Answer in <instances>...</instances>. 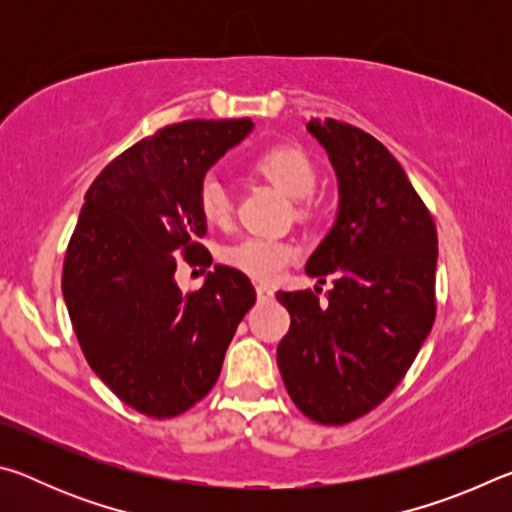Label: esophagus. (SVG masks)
Masks as SVG:
<instances>
[{
    "label": "esophagus",
    "instance_id": "1",
    "mask_svg": "<svg viewBox=\"0 0 512 512\" xmlns=\"http://www.w3.org/2000/svg\"><path fill=\"white\" fill-rule=\"evenodd\" d=\"M255 291H257V300L259 302H268V300H273V296H275L273 289L266 287V284H257Z\"/></svg>",
    "mask_w": 512,
    "mask_h": 512
}]
</instances>
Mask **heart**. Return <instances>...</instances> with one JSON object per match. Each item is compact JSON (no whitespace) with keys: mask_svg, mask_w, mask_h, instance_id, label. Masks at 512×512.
<instances>
[{"mask_svg":"<svg viewBox=\"0 0 512 512\" xmlns=\"http://www.w3.org/2000/svg\"><path fill=\"white\" fill-rule=\"evenodd\" d=\"M259 176L266 178L282 194L298 198V212H309V194L316 187V169L309 155L298 146L280 144L262 151L253 162ZM196 203L207 223L221 225L230 219L232 203L228 189L214 173L201 178L196 189ZM300 250L293 241L275 237H244L223 248V262L255 280H273L298 259Z\"/></svg>","mask_w":512,"mask_h":512,"instance_id":"1","label":"heart"}]
</instances>
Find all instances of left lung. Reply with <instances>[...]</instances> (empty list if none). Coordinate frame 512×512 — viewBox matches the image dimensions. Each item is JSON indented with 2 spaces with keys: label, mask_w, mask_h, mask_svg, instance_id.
I'll return each mask as SVG.
<instances>
[{
  "label": "left lung",
  "mask_w": 512,
  "mask_h": 512,
  "mask_svg": "<svg viewBox=\"0 0 512 512\" xmlns=\"http://www.w3.org/2000/svg\"><path fill=\"white\" fill-rule=\"evenodd\" d=\"M339 178L334 228L307 273L334 289L277 291L291 327L277 366L293 404L320 424H348L393 393L436 318L438 235L402 164L375 137L311 119Z\"/></svg>",
  "instance_id": "obj_1"
}]
</instances>
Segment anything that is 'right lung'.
I'll return each mask as SVG.
<instances>
[{
    "label": "right lung",
    "mask_w": 512,
    "mask_h": 512,
    "mask_svg": "<svg viewBox=\"0 0 512 512\" xmlns=\"http://www.w3.org/2000/svg\"><path fill=\"white\" fill-rule=\"evenodd\" d=\"M253 131L250 119H189L117 155L85 192L63 266L76 339L103 384L149 418L185 413L212 391L225 350L255 305L248 277L216 264L178 289V257L212 264L196 189Z\"/></svg>",
    "instance_id": "1"
}]
</instances>
